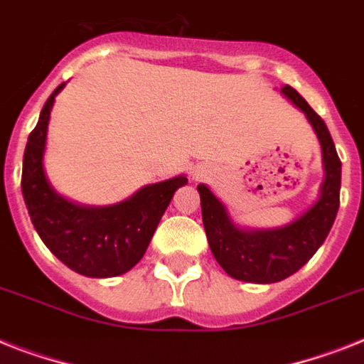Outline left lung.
Masks as SVG:
<instances>
[{
	"mask_svg": "<svg viewBox=\"0 0 364 364\" xmlns=\"http://www.w3.org/2000/svg\"><path fill=\"white\" fill-rule=\"evenodd\" d=\"M307 115L323 154L326 180L318 203L294 223L277 230H242L206 186L200 184V208L208 245L219 266L245 283H277L303 268L326 242L341 204V160L326 122L290 85L281 89Z\"/></svg>",
	"mask_w": 364,
	"mask_h": 364,
	"instance_id": "obj_1",
	"label": "left lung"
}]
</instances>
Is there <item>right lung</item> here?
<instances>
[{"instance_id": "add662e5", "label": "right lung", "mask_w": 364, "mask_h": 364, "mask_svg": "<svg viewBox=\"0 0 364 364\" xmlns=\"http://www.w3.org/2000/svg\"><path fill=\"white\" fill-rule=\"evenodd\" d=\"M50 95L23 152L22 193L33 227L63 264L87 277H115L139 262L173 193L188 184L186 176L141 188L115 206L85 208L68 203L48 184L42 154L55 95Z\"/></svg>"}]
</instances>
